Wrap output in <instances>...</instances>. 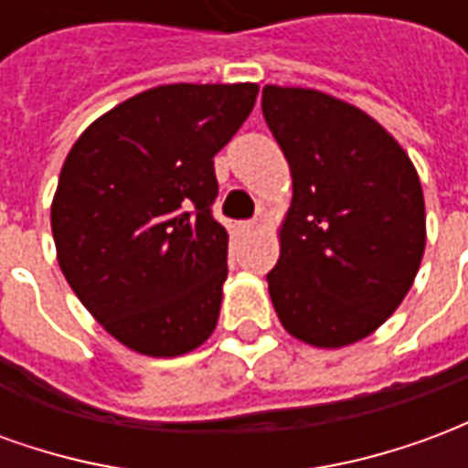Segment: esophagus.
Wrapping results in <instances>:
<instances>
[{"label":"esophagus","mask_w":468,"mask_h":468,"mask_svg":"<svg viewBox=\"0 0 468 468\" xmlns=\"http://www.w3.org/2000/svg\"><path fill=\"white\" fill-rule=\"evenodd\" d=\"M258 228H261V220H245V223H240V230H243V233H253Z\"/></svg>","instance_id":"34e87169"}]
</instances>
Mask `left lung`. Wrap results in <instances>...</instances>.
Here are the masks:
<instances>
[{
	"instance_id": "left-lung-1",
	"label": "left lung",
	"mask_w": 468,
	"mask_h": 468,
	"mask_svg": "<svg viewBox=\"0 0 468 468\" xmlns=\"http://www.w3.org/2000/svg\"><path fill=\"white\" fill-rule=\"evenodd\" d=\"M293 200L268 291L288 334L315 348L371 335L401 305L426 248L419 173L371 115L305 87H263Z\"/></svg>"
}]
</instances>
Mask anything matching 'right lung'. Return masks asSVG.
<instances>
[{"label": "right lung", "mask_w": 468, "mask_h": 468, "mask_svg": "<svg viewBox=\"0 0 468 468\" xmlns=\"http://www.w3.org/2000/svg\"><path fill=\"white\" fill-rule=\"evenodd\" d=\"M258 85H160L87 127L55 200L57 261L95 321L153 358L215 331L228 230L210 213L213 157L248 120Z\"/></svg>", "instance_id": "obj_1"}]
</instances>
